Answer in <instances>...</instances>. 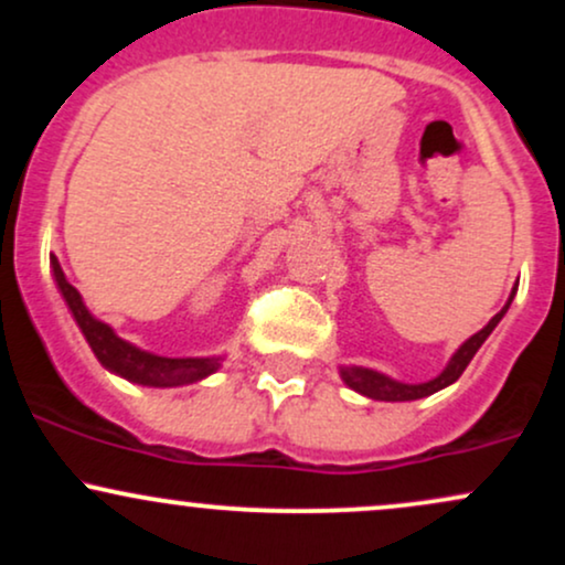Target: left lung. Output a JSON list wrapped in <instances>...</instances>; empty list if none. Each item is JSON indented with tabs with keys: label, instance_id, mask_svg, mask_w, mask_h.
Returning a JSON list of instances; mask_svg holds the SVG:
<instances>
[{
	"label": "left lung",
	"instance_id": "8db88e82",
	"mask_svg": "<svg viewBox=\"0 0 565 565\" xmlns=\"http://www.w3.org/2000/svg\"><path fill=\"white\" fill-rule=\"evenodd\" d=\"M512 295H515V291H512ZM510 302H512V297L508 300V305H504V308L499 310L494 319L486 323L481 332L472 334L470 340L465 342V345L459 348L457 353H454V359L449 361V366H446L436 380L423 382V385H404V382H395L391 377H385V374H377V372H372V369H361V366H342L340 369L342 380H345L348 387H353V391L364 393V395H369V398H374V401H417V398H425V395L438 393L440 387L451 385V382H457L459 377H462V372H465V369H468V364L472 361V355L478 353V348H481L483 342H486V337L494 332L497 323L502 321L504 313H508Z\"/></svg>",
	"mask_w": 565,
	"mask_h": 565
}]
</instances>
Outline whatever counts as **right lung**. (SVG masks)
Returning a JSON list of instances; mask_svg holds the SVG:
<instances>
[{"mask_svg":"<svg viewBox=\"0 0 565 565\" xmlns=\"http://www.w3.org/2000/svg\"><path fill=\"white\" fill-rule=\"evenodd\" d=\"M53 270L55 281L61 287L63 297H66L71 313H74L76 323H79L82 334L87 337L89 348L97 355L103 366L111 369V372L121 374V377L138 382V385H151V387H174V385H188V382H196L206 374H212L220 366V359H164V355L146 353V350L129 345L121 337L114 334V329L108 323L97 321L89 316V310L84 308L79 291H76L63 276L61 263L53 257Z\"/></svg>","mask_w":565,"mask_h":565,"instance_id":"obj_1","label":"right lung"}]
</instances>
